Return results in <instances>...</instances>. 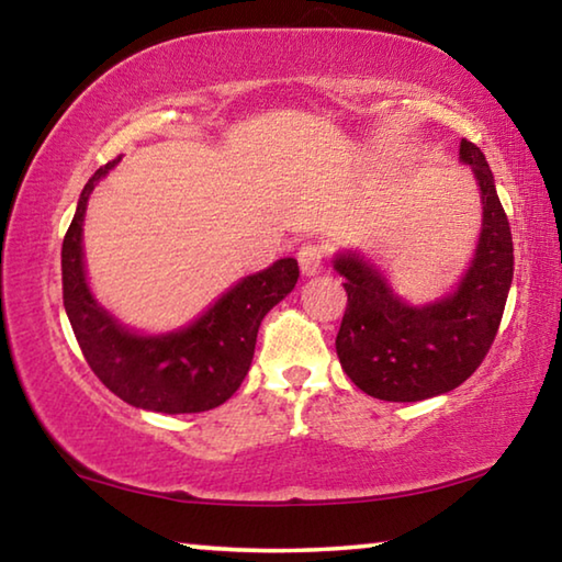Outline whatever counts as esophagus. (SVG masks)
Returning a JSON list of instances; mask_svg holds the SVG:
<instances>
[{"label":"esophagus","mask_w":562,"mask_h":562,"mask_svg":"<svg viewBox=\"0 0 562 562\" xmlns=\"http://www.w3.org/2000/svg\"><path fill=\"white\" fill-rule=\"evenodd\" d=\"M297 260H300V270L304 274H317L322 268H325V247L317 243L302 245L297 252Z\"/></svg>","instance_id":"1"}]
</instances>
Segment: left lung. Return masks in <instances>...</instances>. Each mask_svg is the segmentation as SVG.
<instances>
[{"label":"left lung","instance_id":"obj_1","mask_svg":"<svg viewBox=\"0 0 562 562\" xmlns=\"http://www.w3.org/2000/svg\"><path fill=\"white\" fill-rule=\"evenodd\" d=\"M459 156L481 186L483 227L459 290L426 307H408L384 274L357 255H339L347 310L337 357L361 392L384 402H422L463 384L496 339L513 282V237L486 156L461 140Z\"/></svg>","mask_w":562,"mask_h":562}]
</instances>
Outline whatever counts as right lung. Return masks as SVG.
<instances>
[{
	"label": "right lung",
	"instance_id": "add662e5",
	"mask_svg": "<svg viewBox=\"0 0 562 562\" xmlns=\"http://www.w3.org/2000/svg\"><path fill=\"white\" fill-rule=\"evenodd\" d=\"M116 164L119 158L109 160L89 178L64 235V310L83 359L109 392L148 412H207L240 389L252 364L260 322L292 292L300 278L297 260L282 258L268 270L243 278L186 329L164 337L133 335L99 307L83 274V213L93 186Z\"/></svg>",
	"mask_w": 562,
	"mask_h": 562
}]
</instances>
